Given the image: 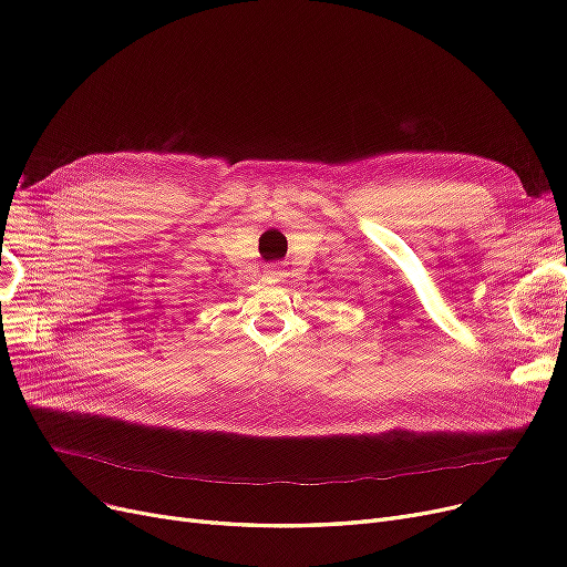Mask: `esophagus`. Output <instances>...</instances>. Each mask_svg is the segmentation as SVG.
Masks as SVG:
<instances>
[{
	"mask_svg": "<svg viewBox=\"0 0 567 567\" xmlns=\"http://www.w3.org/2000/svg\"><path fill=\"white\" fill-rule=\"evenodd\" d=\"M264 276L268 278V280H282V276H285V271H282V266L280 264H266L264 266Z\"/></svg>",
	"mask_w": 567,
	"mask_h": 567,
	"instance_id": "obj_1",
	"label": "esophagus"
}]
</instances>
